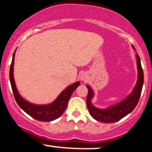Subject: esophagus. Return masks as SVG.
Here are the masks:
<instances>
[{"instance_id": "obj_1", "label": "esophagus", "mask_w": 152, "mask_h": 152, "mask_svg": "<svg viewBox=\"0 0 152 152\" xmlns=\"http://www.w3.org/2000/svg\"><path fill=\"white\" fill-rule=\"evenodd\" d=\"M80 79H81L82 81L86 82L87 81H88V76H86V74H82L81 76H80Z\"/></svg>"}]
</instances>
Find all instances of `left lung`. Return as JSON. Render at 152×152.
<instances>
[{
  "label": "left lung",
  "instance_id": "obj_1",
  "mask_svg": "<svg viewBox=\"0 0 152 152\" xmlns=\"http://www.w3.org/2000/svg\"><path fill=\"white\" fill-rule=\"evenodd\" d=\"M132 47L134 48V46ZM136 56H137L138 71L137 83L129 95L121 102L109 106L106 109H98L94 106L91 103V99H93L94 96V91L88 85H86L88 90L86 98L87 108L91 116L94 119L99 121L104 122V123H113V122L119 121L135 109L140 98L142 86L144 84V72H143L142 65H141L140 58L138 54L136 55Z\"/></svg>",
  "mask_w": 152,
  "mask_h": 152
}]
</instances>
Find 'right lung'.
I'll return each mask as SVG.
<instances>
[{"instance_id": "obj_1", "label": "right lung", "mask_w": 152, "mask_h": 152, "mask_svg": "<svg viewBox=\"0 0 152 152\" xmlns=\"http://www.w3.org/2000/svg\"><path fill=\"white\" fill-rule=\"evenodd\" d=\"M15 52L13 55L11 65L10 68V81L13 95L17 104L24 111L35 119L41 121H51L60 117L67 107L68 102L72 93L80 85L79 81H76L66 88L59 94L56 99L51 104L46 105H37L31 104L24 99L18 93L13 77V65H14Z\"/></svg>"}]
</instances>
